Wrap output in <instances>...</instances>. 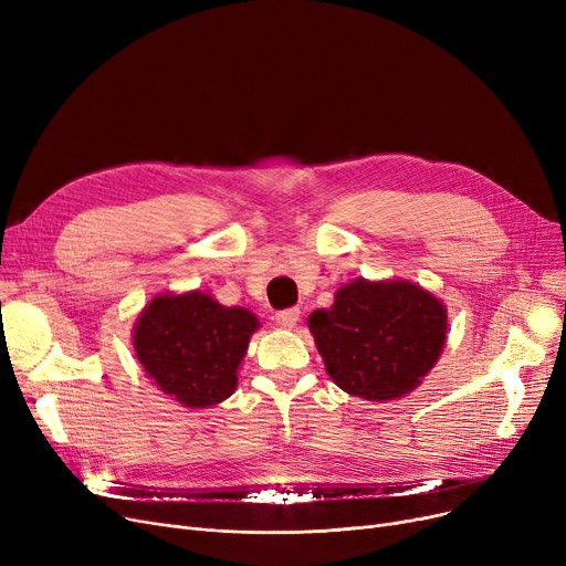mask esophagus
<instances>
[{"instance_id": "esophagus-1", "label": "esophagus", "mask_w": 566, "mask_h": 566, "mask_svg": "<svg viewBox=\"0 0 566 566\" xmlns=\"http://www.w3.org/2000/svg\"><path fill=\"white\" fill-rule=\"evenodd\" d=\"M301 318V310L298 307H289V310H282L275 314V321L277 325H282V328H295V323H298Z\"/></svg>"}]
</instances>
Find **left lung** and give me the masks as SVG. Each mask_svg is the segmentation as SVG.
Returning <instances> with one entry per match:
<instances>
[{
  "instance_id": "1",
  "label": "left lung",
  "mask_w": 566,
  "mask_h": 566,
  "mask_svg": "<svg viewBox=\"0 0 566 566\" xmlns=\"http://www.w3.org/2000/svg\"><path fill=\"white\" fill-rule=\"evenodd\" d=\"M325 371L367 401L420 388L448 342V307L410 280L358 277L337 289L328 310L307 318Z\"/></svg>"
}]
</instances>
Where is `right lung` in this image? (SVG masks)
<instances>
[{
  "instance_id": "1",
  "label": "right lung",
  "mask_w": 566,
  "mask_h": 566,
  "mask_svg": "<svg viewBox=\"0 0 566 566\" xmlns=\"http://www.w3.org/2000/svg\"><path fill=\"white\" fill-rule=\"evenodd\" d=\"M261 328L245 307L220 305L199 289L160 293L133 325V348L158 390L186 408H211L235 392L250 337Z\"/></svg>"
}]
</instances>
